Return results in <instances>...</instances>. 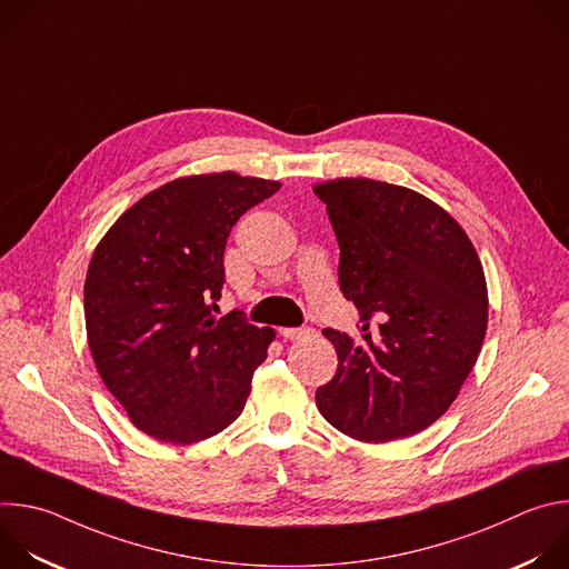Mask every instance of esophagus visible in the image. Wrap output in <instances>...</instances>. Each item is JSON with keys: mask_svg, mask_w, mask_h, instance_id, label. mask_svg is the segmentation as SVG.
Here are the masks:
<instances>
[{"mask_svg": "<svg viewBox=\"0 0 569 569\" xmlns=\"http://www.w3.org/2000/svg\"><path fill=\"white\" fill-rule=\"evenodd\" d=\"M310 332H312L310 328H281L283 339H290V341L301 339V337H306V335H310Z\"/></svg>", "mask_w": 569, "mask_h": 569, "instance_id": "34e87169", "label": "esophagus"}]
</instances>
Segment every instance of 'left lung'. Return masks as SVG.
<instances>
[{
  "instance_id": "1",
  "label": "left lung",
  "mask_w": 569,
  "mask_h": 569,
  "mask_svg": "<svg viewBox=\"0 0 569 569\" xmlns=\"http://www.w3.org/2000/svg\"><path fill=\"white\" fill-rule=\"evenodd\" d=\"M339 243V288L359 335L323 328L337 372L321 416L348 438L389 442L431 427L458 398L487 332V283L465 230L413 189L370 178L312 187Z\"/></svg>"
}]
</instances>
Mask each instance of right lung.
<instances>
[{
    "instance_id": "1",
    "label": "right lung",
    "mask_w": 569,
    "mask_h": 569,
    "mask_svg": "<svg viewBox=\"0 0 569 569\" xmlns=\"http://www.w3.org/2000/svg\"><path fill=\"white\" fill-rule=\"evenodd\" d=\"M281 182L234 171L171 180L98 243L84 281L89 348L136 429L160 442L217 436L243 411L272 328L217 319L226 243Z\"/></svg>"
}]
</instances>
